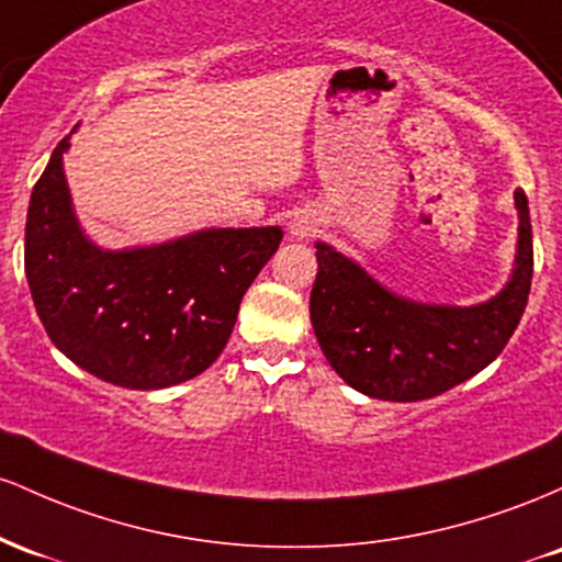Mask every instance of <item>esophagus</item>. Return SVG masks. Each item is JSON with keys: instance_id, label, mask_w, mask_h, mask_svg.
I'll list each match as a JSON object with an SVG mask.
<instances>
[{"instance_id": "obj_1", "label": "esophagus", "mask_w": 562, "mask_h": 562, "mask_svg": "<svg viewBox=\"0 0 562 562\" xmlns=\"http://www.w3.org/2000/svg\"><path fill=\"white\" fill-rule=\"evenodd\" d=\"M313 231V225L307 223V220H294L292 223V233L294 236H307V233Z\"/></svg>"}]
</instances>
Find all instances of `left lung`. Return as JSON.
Instances as JSON below:
<instances>
[{
  "label": "left lung",
  "instance_id": "left-lung-1",
  "mask_svg": "<svg viewBox=\"0 0 562 562\" xmlns=\"http://www.w3.org/2000/svg\"><path fill=\"white\" fill-rule=\"evenodd\" d=\"M515 206L513 276L496 297L472 307L403 300L329 244H315L311 321L331 369L358 393L398 403L435 398L483 371L518 329L531 292L533 241L522 191H515Z\"/></svg>",
  "mask_w": 562,
  "mask_h": 562
}]
</instances>
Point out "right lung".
<instances>
[{
    "instance_id": "1",
    "label": "right lung",
    "mask_w": 562,
    "mask_h": 562,
    "mask_svg": "<svg viewBox=\"0 0 562 562\" xmlns=\"http://www.w3.org/2000/svg\"><path fill=\"white\" fill-rule=\"evenodd\" d=\"M31 191L26 279L63 356L132 390H159L217 361L238 305L279 249L281 228H212L156 247L105 251L77 223L63 154Z\"/></svg>"
}]
</instances>
